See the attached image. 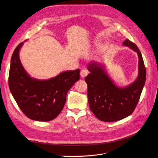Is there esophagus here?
I'll use <instances>...</instances> for the list:
<instances>
[{
  "label": "esophagus",
  "instance_id": "obj_1",
  "mask_svg": "<svg viewBox=\"0 0 158 158\" xmlns=\"http://www.w3.org/2000/svg\"><path fill=\"white\" fill-rule=\"evenodd\" d=\"M88 74H89V71L88 70L84 69V70H82L80 71V76H82V78L85 77V76H86Z\"/></svg>",
  "mask_w": 158,
  "mask_h": 158
}]
</instances>
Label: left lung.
I'll use <instances>...</instances> for the list:
<instances>
[{"mask_svg":"<svg viewBox=\"0 0 158 158\" xmlns=\"http://www.w3.org/2000/svg\"><path fill=\"white\" fill-rule=\"evenodd\" d=\"M123 45L137 52L139 59L138 78L124 88L113 84L102 67L92 63L90 73L85 78L88 85V103L91 111L99 120L114 122L125 118L135 111L146 81V72L141 52L136 44L127 39Z\"/></svg>","mask_w":158,"mask_h":158,"instance_id":"left-lung-1","label":"left lung"}]
</instances>
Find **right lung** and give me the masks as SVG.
<instances>
[{
  "label": "right lung",
  "mask_w": 158,
  "mask_h": 158,
  "mask_svg": "<svg viewBox=\"0 0 158 158\" xmlns=\"http://www.w3.org/2000/svg\"><path fill=\"white\" fill-rule=\"evenodd\" d=\"M20 43L14 50L8 76V85L18 107L31 120L49 121L63 110L66 94L80 80V70L63 72L46 80L31 78L19 58Z\"/></svg>",
  "instance_id": "1"
}]
</instances>
